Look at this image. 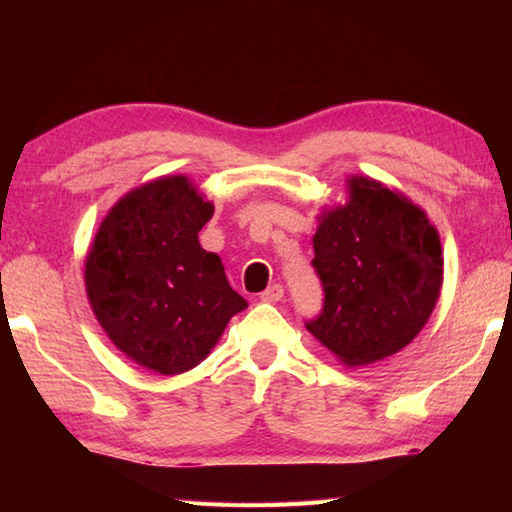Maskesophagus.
<instances>
[{
  "instance_id": "esophagus-1",
  "label": "esophagus",
  "mask_w": 512,
  "mask_h": 512,
  "mask_svg": "<svg viewBox=\"0 0 512 512\" xmlns=\"http://www.w3.org/2000/svg\"><path fill=\"white\" fill-rule=\"evenodd\" d=\"M262 298L264 302H277V300H282L284 298V287L280 282H275V284H271V287H268L266 291H262Z\"/></svg>"
}]
</instances>
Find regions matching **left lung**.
<instances>
[{
	"instance_id": "obj_1",
	"label": "left lung",
	"mask_w": 512,
	"mask_h": 512,
	"mask_svg": "<svg viewBox=\"0 0 512 512\" xmlns=\"http://www.w3.org/2000/svg\"><path fill=\"white\" fill-rule=\"evenodd\" d=\"M311 266L323 309L307 329L345 366L400 352L427 323L443 284L438 232L409 198L352 178L350 201L327 212Z\"/></svg>"
}]
</instances>
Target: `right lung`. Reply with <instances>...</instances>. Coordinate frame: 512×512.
Instances as JSON below:
<instances>
[{"mask_svg":"<svg viewBox=\"0 0 512 512\" xmlns=\"http://www.w3.org/2000/svg\"><path fill=\"white\" fill-rule=\"evenodd\" d=\"M185 176L133 189L112 207L85 262V287L110 341L160 375L198 366L246 309L221 257L198 244L212 219Z\"/></svg>","mask_w":512,"mask_h":512,"instance_id":"add662e5","label":"right lung"}]
</instances>
